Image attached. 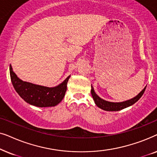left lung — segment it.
Listing matches in <instances>:
<instances>
[{
    "mask_svg": "<svg viewBox=\"0 0 157 157\" xmlns=\"http://www.w3.org/2000/svg\"><path fill=\"white\" fill-rule=\"evenodd\" d=\"M146 87H144L142 91H141L140 93H139L138 95L135 96V97L131 98L129 100L125 101L122 102H111V101H107L106 100H104L103 98H100L97 94L95 93L94 91V87L92 86L91 85V95L92 97H93L94 102L96 106H97L98 108L103 109L104 111H118L121 110V109H124L125 108H127L128 106H131L132 105L135 104L137 101H138L139 98H140L142 95L144 93Z\"/></svg>",
    "mask_w": 157,
    "mask_h": 157,
    "instance_id": "8db88e82",
    "label": "left lung"
}]
</instances>
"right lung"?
<instances>
[{"mask_svg":"<svg viewBox=\"0 0 157 157\" xmlns=\"http://www.w3.org/2000/svg\"><path fill=\"white\" fill-rule=\"evenodd\" d=\"M12 84L18 95L28 104L38 107H51L59 104L65 96L71 76L54 87H46L23 81L16 76L10 65Z\"/></svg>","mask_w":157,"mask_h":157,"instance_id":"add662e5","label":"right lung"}]
</instances>
